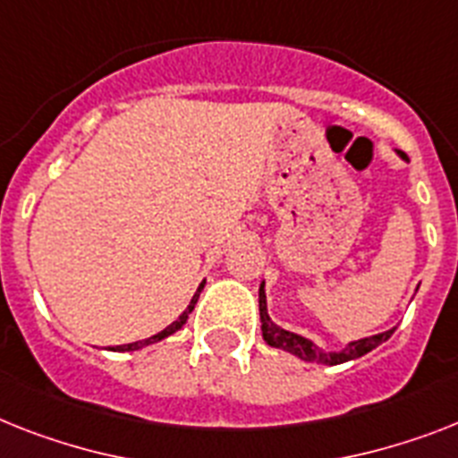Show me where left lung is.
<instances>
[{"instance_id": "8db88e82", "label": "left lung", "mask_w": 458, "mask_h": 458, "mask_svg": "<svg viewBox=\"0 0 458 458\" xmlns=\"http://www.w3.org/2000/svg\"><path fill=\"white\" fill-rule=\"evenodd\" d=\"M403 158H407L405 154H403ZM259 318H262V337L269 346L290 351V353H294V356L301 358V360L320 362V365H339V362H346V360H353V358L365 356V353L377 349L379 344H384L393 335V330L381 332V335H374V337H365V339H358V342H351L349 346H346L344 351H339V353H325V351H320L318 346H313L309 339L300 337V335H294V332L281 330L278 325L271 323L269 313H267L264 283L259 285Z\"/></svg>"}]
</instances>
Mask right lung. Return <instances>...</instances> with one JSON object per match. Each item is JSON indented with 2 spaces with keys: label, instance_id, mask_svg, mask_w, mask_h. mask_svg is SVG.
<instances>
[{
  "label": "right lung",
  "instance_id": "right-lung-1",
  "mask_svg": "<svg viewBox=\"0 0 458 458\" xmlns=\"http://www.w3.org/2000/svg\"><path fill=\"white\" fill-rule=\"evenodd\" d=\"M201 290H203V283H201V288L196 290L194 300H191V304L187 306V311H184L182 316H180V318L175 320V323L168 325L165 330H161V332H158V335H154V337H149V339H142V342H133V344H123V346H116V351H138V349H142V346H149V344L161 342V339H165V337H168V335H173V332L180 330V327H182V325L187 323L189 313L194 311V304H196V301H199V294H201Z\"/></svg>",
  "mask_w": 458,
  "mask_h": 458
}]
</instances>
